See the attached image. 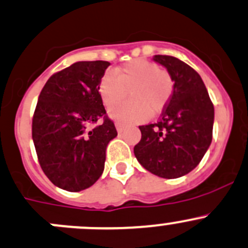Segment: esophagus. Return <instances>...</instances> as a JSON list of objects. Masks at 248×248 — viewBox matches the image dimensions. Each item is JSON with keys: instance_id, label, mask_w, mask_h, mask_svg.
I'll list each match as a JSON object with an SVG mask.
<instances>
[{"instance_id": "obj_1", "label": "esophagus", "mask_w": 248, "mask_h": 248, "mask_svg": "<svg viewBox=\"0 0 248 248\" xmlns=\"http://www.w3.org/2000/svg\"><path fill=\"white\" fill-rule=\"evenodd\" d=\"M115 126H116L117 132H122L124 129V124H121V122H116V124H115Z\"/></svg>"}]
</instances>
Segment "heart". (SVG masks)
Returning <instances> with one entry per match:
<instances>
[{"mask_svg":"<svg viewBox=\"0 0 248 248\" xmlns=\"http://www.w3.org/2000/svg\"><path fill=\"white\" fill-rule=\"evenodd\" d=\"M174 81L165 69L145 59H134L107 73L99 83L105 107L120 104L131 93L132 100L110 110V116L122 122L144 121L166 108L173 94Z\"/></svg>","mask_w":248,"mask_h":248,"instance_id":"1","label":"heart"}]
</instances>
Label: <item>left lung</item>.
<instances>
[{
  "label": "left lung",
  "mask_w": 248,
  "mask_h": 248,
  "mask_svg": "<svg viewBox=\"0 0 248 248\" xmlns=\"http://www.w3.org/2000/svg\"><path fill=\"white\" fill-rule=\"evenodd\" d=\"M174 81L173 94L156 124L139 126L141 139L134 155L161 178H179L202 160L212 141L215 108L202 78L191 66L170 55H155Z\"/></svg>",
  "instance_id": "8db88e82"
}]
</instances>
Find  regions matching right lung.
<instances>
[{
    "label": "right lung",
    "instance_id": "add662e5",
    "mask_svg": "<svg viewBox=\"0 0 248 248\" xmlns=\"http://www.w3.org/2000/svg\"><path fill=\"white\" fill-rule=\"evenodd\" d=\"M109 65L78 62L53 74L38 95L32 140L43 173L58 188L85 190L104 170L107 145L117 136L99 93ZM99 119V126L89 128Z\"/></svg>",
    "mask_w": 248,
    "mask_h": 248
}]
</instances>
